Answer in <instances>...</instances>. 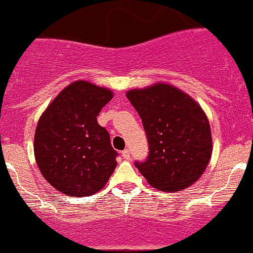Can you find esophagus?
Instances as JSON below:
<instances>
[{"label":"esophagus","instance_id":"esophagus-1","mask_svg":"<svg viewBox=\"0 0 253 253\" xmlns=\"http://www.w3.org/2000/svg\"><path fill=\"white\" fill-rule=\"evenodd\" d=\"M122 158L126 159V160H129V158H131V151H129L128 149L124 150V151H122Z\"/></svg>","mask_w":253,"mask_h":253}]
</instances>
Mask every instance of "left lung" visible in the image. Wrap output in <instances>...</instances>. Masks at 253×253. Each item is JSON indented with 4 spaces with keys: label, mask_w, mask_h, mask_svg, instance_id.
I'll use <instances>...</instances> for the list:
<instances>
[{
    "label": "left lung",
    "mask_w": 253,
    "mask_h": 253,
    "mask_svg": "<svg viewBox=\"0 0 253 253\" xmlns=\"http://www.w3.org/2000/svg\"><path fill=\"white\" fill-rule=\"evenodd\" d=\"M142 120L149 142L138 171L161 192H179L202 176L211 156L209 121L194 99L166 83L126 93Z\"/></svg>",
    "instance_id": "8db88e82"
}]
</instances>
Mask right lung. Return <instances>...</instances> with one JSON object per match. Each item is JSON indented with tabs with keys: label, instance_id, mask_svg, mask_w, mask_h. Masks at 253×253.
Listing matches in <instances>:
<instances>
[{
	"label": "right lung",
	"instance_id": "1",
	"mask_svg": "<svg viewBox=\"0 0 253 253\" xmlns=\"http://www.w3.org/2000/svg\"><path fill=\"white\" fill-rule=\"evenodd\" d=\"M113 98L110 89L85 81L69 84L39 118L34 154L42 176L72 197L99 192L112 172L117 151L97 116Z\"/></svg>",
	"mask_w": 253,
	"mask_h": 253
}]
</instances>
